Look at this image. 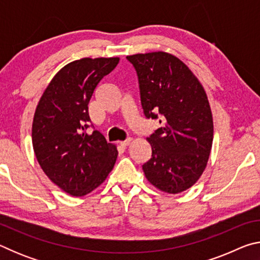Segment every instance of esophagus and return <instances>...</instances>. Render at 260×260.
Instances as JSON below:
<instances>
[{
    "instance_id": "obj_1",
    "label": "esophagus",
    "mask_w": 260,
    "mask_h": 260,
    "mask_svg": "<svg viewBox=\"0 0 260 260\" xmlns=\"http://www.w3.org/2000/svg\"><path fill=\"white\" fill-rule=\"evenodd\" d=\"M131 142H132V139H127L125 141H121V142H119V144L121 147H127Z\"/></svg>"
}]
</instances>
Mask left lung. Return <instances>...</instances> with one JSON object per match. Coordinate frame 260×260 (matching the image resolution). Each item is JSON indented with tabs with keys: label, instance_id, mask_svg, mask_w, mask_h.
Masks as SVG:
<instances>
[{
	"label": "left lung",
	"instance_id": "left-lung-1",
	"mask_svg": "<svg viewBox=\"0 0 260 260\" xmlns=\"http://www.w3.org/2000/svg\"><path fill=\"white\" fill-rule=\"evenodd\" d=\"M138 73L141 104L161 127L147 141L151 158L142 165L152 186L182 192L203 174L213 141V119L199 79L178 57L164 51L127 56Z\"/></svg>",
	"mask_w": 260,
	"mask_h": 260
}]
</instances>
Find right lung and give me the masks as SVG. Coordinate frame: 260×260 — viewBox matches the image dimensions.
Segmentation results:
<instances>
[{
    "label": "right lung",
    "mask_w": 260,
    "mask_h": 260,
    "mask_svg": "<svg viewBox=\"0 0 260 260\" xmlns=\"http://www.w3.org/2000/svg\"><path fill=\"white\" fill-rule=\"evenodd\" d=\"M118 63V57L71 61L52 78L35 110V157L47 177L72 196L87 195L102 184L117 160V147L99 131L88 135L86 129L95 88Z\"/></svg>",
    "instance_id": "1"
}]
</instances>
